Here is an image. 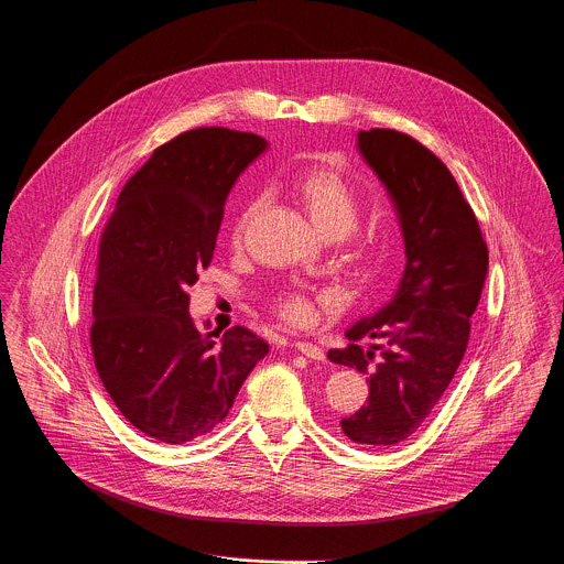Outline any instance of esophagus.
I'll use <instances>...</instances> for the list:
<instances>
[{"instance_id": "1", "label": "esophagus", "mask_w": 564, "mask_h": 564, "mask_svg": "<svg viewBox=\"0 0 564 564\" xmlns=\"http://www.w3.org/2000/svg\"><path fill=\"white\" fill-rule=\"evenodd\" d=\"M294 347H296L303 356H307V358H312V360H323V358H325V351H323L318 345H314V343L299 340V343H294Z\"/></svg>"}]
</instances>
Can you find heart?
Here are the masks:
<instances>
[{"label": "heart", "mask_w": 564, "mask_h": 564, "mask_svg": "<svg viewBox=\"0 0 564 564\" xmlns=\"http://www.w3.org/2000/svg\"><path fill=\"white\" fill-rule=\"evenodd\" d=\"M292 191L307 219L323 239L347 237L360 217V199L356 187L343 178L338 172L327 167H312L299 174L292 183ZM257 204L248 206L243 217L235 228V239L239 241L248 219L254 215ZM279 312L283 318L296 325H305L314 318V301L303 292H288L279 299Z\"/></svg>", "instance_id": "b5f03b06"}]
</instances>
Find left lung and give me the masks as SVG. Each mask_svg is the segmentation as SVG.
Wrapping results in <instances>:
<instances>
[{
	"instance_id": "8db88e82",
	"label": "left lung",
	"mask_w": 564,
	"mask_h": 564,
	"mask_svg": "<svg viewBox=\"0 0 564 564\" xmlns=\"http://www.w3.org/2000/svg\"><path fill=\"white\" fill-rule=\"evenodd\" d=\"M356 148L392 199L408 261L390 303L347 327L349 345L329 349L327 358L356 367L369 386L367 405L340 421L343 434L383 449L423 427L452 383L489 252L456 178L423 143L371 128L358 130ZM362 337L382 345L362 350Z\"/></svg>"
}]
</instances>
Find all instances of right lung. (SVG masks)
<instances>
[{
    "instance_id": "add662e5",
    "label": "right lung",
    "mask_w": 564,
    "mask_h": 564,
    "mask_svg": "<svg viewBox=\"0 0 564 564\" xmlns=\"http://www.w3.org/2000/svg\"><path fill=\"white\" fill-rule=\"evenodd\" d=\"M268 141L187 130L130 176L99 243L90 345L119 412L145 436L183 445L215 430L270 345L248 327L199 332L187 288L215 254L224 206Z\"/></svg>"
}]
</instances>
